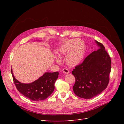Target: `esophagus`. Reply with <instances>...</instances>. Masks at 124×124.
Instances as JSON below:
<instances>
[{"label":"esophagus","mask_w":124,"mask_h":124,"mask_svg":"<svg viewBox=\"0 0 124 124\" xmlns=\"http://www.w3.org/2000/svg\"><path fill=\"white\" fill-rule=\"evenodd\" d=\"M63 71V72L64 73V74H68L69 73V71L68 69H66V68H64L62 70Z\"/></svg>","instance_id":"1"}]
</instances>
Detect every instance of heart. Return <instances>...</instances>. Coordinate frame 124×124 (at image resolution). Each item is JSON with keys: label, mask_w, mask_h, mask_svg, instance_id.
Segmentation results:
<instances>
[{"label": "heart", "mask_w": 124, "mask_h": 124, "mask_svg": "<svg viewBox=\"0 0 124 124\" xmlns=\"http://www.w3.org/2000/svg\"><path fill=\"white\" fill-rule=\"evenodd\" d=\"M68 53L66 58L67 63L71 66L77 65L81 61L84 54L83 44L77 39L68 41L59 49L58 54L62 55Z\"/></svg>", "instance_id": "obj_1"}]
</instances>
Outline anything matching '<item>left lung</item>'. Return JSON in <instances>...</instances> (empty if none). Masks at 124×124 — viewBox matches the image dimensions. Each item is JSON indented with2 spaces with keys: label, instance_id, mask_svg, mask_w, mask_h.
Segmentation results:
<instances>
[{
  "label": "left lung",
  "instance_id": "8db88e82",
  "mask_svg": "<svg viewBox=\"0 0 124 124\" xmlns=\"http://www.w3.org/2000/svg\"><path fill=\"white\" fill-rule=\"evenodd\" d=\"M95 42L99 48L88 55L72 71L75 78L73 92L77 96L85 99L100 94L107 88L109 80L110 57L104 46L97 41Z\"/></svg>",
  "mask_w": 124,
  "mask_h": 124
}]
</instances>
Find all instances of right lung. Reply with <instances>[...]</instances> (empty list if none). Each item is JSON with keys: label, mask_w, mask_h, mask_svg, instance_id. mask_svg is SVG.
Wrapping results in <instances>:
<instances>
[{"label": "right lung", "mask_w": 124, "mask_h": 124, "mask_svg": "<svg viewBox=\"0 0 124 124\" xmlns=\"http://www.w3.org/2000/svg\"><path fill=\"white\" fill-rule=\"evenodd\" d=\"M11 72L17 89L22 94L33 101L46 99L52 93L55 88L54 84L58 78L59 72H46L36 81L31 83H22L18 81Z\"/></svg>", "instance_id": "1"}]
</instances>
